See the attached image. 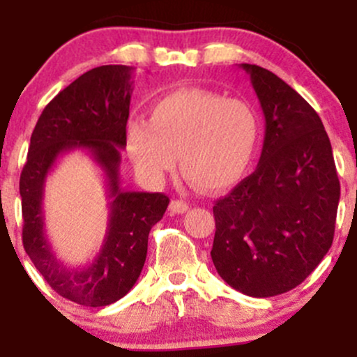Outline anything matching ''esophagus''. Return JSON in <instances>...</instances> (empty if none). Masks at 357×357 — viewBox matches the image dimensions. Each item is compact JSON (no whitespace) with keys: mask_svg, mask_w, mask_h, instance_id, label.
Segmentation results:
<instances>
[{"mask_svg":"<svg viewBox=\"0 0 357 357\" xmlns=\"http://www.w3.org/2000/svg\"><path fill=\"white\" fill-rule=\"evenodd\" d=\"M188 210H190V204L186 202H181V199H173L169 203V211L173 215H181V213H186Z\"/></svg>","mask_w":357,"mask_h":357,"instance_id":"esophagus-1","label":"esophagus"}]
</instances>
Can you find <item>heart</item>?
<instances>
[{
    "label": "heart",
    "instance_id": "1",
    "mask_svg": "<svg viewBox=\"0 0 357 357\" xmlns=\"http://www.w3.org/2000/svg\"><path fill=\"white\" fill-rule=\"evenodd\" d=\"M260 132L257 110L210 90H174L154 102L149 122L127 124V153L142 174L161 181L179 166L198 190L218 192L247 173Z\"/></svg>",
    "mask_w": 357,
    "mask_h": 357
}]
</instances>
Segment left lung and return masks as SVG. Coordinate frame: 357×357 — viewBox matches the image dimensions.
Returning a JSON list of instances; mask_svg holds the SVG:
<instances>
[{"mask_svg": "<svg viewBox=\"0 0 357 357\" xmlns=\"http://www.w3.org/2000/svg\"><path fill=\"white\" fill-rule=\"evenodd\" d=\"M265 116L260 161L213 206L211 260L220 277L250 297L301 285L329 252L341 184L321 117L290 85L241 63Z\"/></svg>", "mask_w": 357, "mask_h": 357, "instance_id": "left-lung-1", "label": "left lung"}]
</instances>
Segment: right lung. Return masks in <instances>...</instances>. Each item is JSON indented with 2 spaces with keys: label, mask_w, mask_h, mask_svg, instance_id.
<instances>
[{
  "label": "right lung",
  "mask_w": 357,
  "mask_h": 357,
  "mask_svg": "<svg viewBox=\"0 0 357 357\" xmlns=\"http://www.w3.org/2000/svg\"><path fill=\"white\" fill-rule=\"evenodd\" d=\"M132 72L127 65H102L61 90L36 122L20 178L28 257L59 296L85 307L114 304L132 289L144 267L151 228L169 204L162 192L124 191L119 183ZM75 149L87 150L105 171L111 198L106 238L84 268L59 261L44 233V181L56 159Z\"/></svg>",
  "instance_id": "add662e5"
}]
</instances>
